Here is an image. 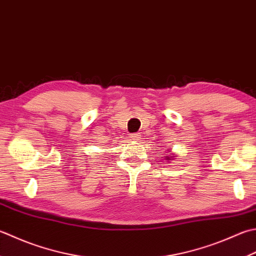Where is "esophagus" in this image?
Wrapping results in <instances>:
<instances>
[{
    "instance_id": "1",
    "label": "esophagus",
    "mask_w": 256,
    "mask_h": 256,
    "mask_svg": "<svg viewBox=\"0 0 256 256\" xmlns=\"http://www.w3.org/2000/svg\"><path fill=\"white\" fill-rule=\"evenodd\" d=\"M130 138H131V140H133V141H136V140H138V138H140V134H138V133H133V134L130 135Z\"/></svg>"
}]
</instances>
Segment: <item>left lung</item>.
<instances>
[{
  "label": "left lung",
  "instance_id": "obj_1",
  "mask_svg": "<svg viewBox=\"0 0 256 256\" xmlns=\"http://www.w3.org/2000/svg\"><path fill=\"white\" fill-rule=\"evenodd\" d=\"M166 160H168V161H171V158H168H168H166Z\"/></svg>",
  "mask_w": 256,
  "mask_h": 256
}]
</instances>
